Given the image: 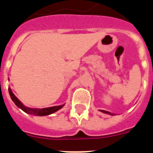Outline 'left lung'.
<instances>
[{
    "instance_id": "obj_1",
    "label": "left lung",
    "mask_w": 153,
    "mask_h": 153,
    "mask_svg": "<svg viewBox=\"0 0 153 153\" xmlns=\"http://www.w3.org/2000/svg\"><path fill=\"white\" fill-rule=\"evenodd\" d=\"M100 111H101L102 113H106V114L112 115V116H114V115H115V114H113V113H109V112H108V111H106V110H102V109H100Z\"/></svg>"
}]
</instances>
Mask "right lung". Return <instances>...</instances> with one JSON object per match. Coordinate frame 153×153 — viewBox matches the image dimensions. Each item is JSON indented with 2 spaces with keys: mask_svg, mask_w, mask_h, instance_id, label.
<instances>
[{
  "mask_svg": "<svg viewBox=\"0 0 153 153\" xmlns=\"http://www.w3.org/2000/svg\"><path fill=\"white\" fill-rule=\"evenodd\" d=\"M8 91H9V94L10 96L12 101L15 103L16 106L18 108L21 109L24 112L30 115H34V116H39V117H44V116H47V115H51L52 113H55V112L58 111L59 109H61L64 104L63 105H60V106H51V107H47V108H43V109H36V108H30V107H27L19 100L17 97H16L12 92L11 89L9 87L8 88Z\"/></svg>",
  "mask_w": 153,
  "mask_h": 153,
  "instance_id": "obj_1",
  "label": "right lung"
}]
</instances>
